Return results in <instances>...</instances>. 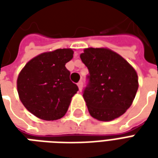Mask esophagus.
<instances>
[{
  "label": "esophagus",
  "instance_id": "1",
  "mask_svg": "<svg viewBox=\"0 0 158 158\" xmlns=\"http://www.w3.org/2000/svg\"><path fill=\"white\" fill-rule=\"evenodd\" d=\"M78 87H79V91H81V90H82V88H83V81L82 80H80V81L78 83Z\"/></svg>",
  "mask_w": 158,
  "mask_h": 158
}]
</instances>
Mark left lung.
I'll use <instances>...</instances> for the list:
<instances>
[{"label":"left lung","instance_id":"1","mask_svg":"<svg viewBox=\"0 0 158 158\" xmlns=\"http://www.w3.org/2000/svg\"><path fill=\"white\" fill-rule=\"evenodd\" d=\"M80 58L89 69V85L83 97L90 116L112 121L132 105L139 87L135 69L108 48L84 49Z\"/></svg>","mask_w":158,"mask_h":158}]
</instances>
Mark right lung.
I'll use <instances>...</instances> for the list:
<instances>
[{
  "label": "right lung",
  "mask_w": 158,
  "mask_h": 158,
  "mask_svg": "<svg viewBox=\"0 0 158 158\" xmlns=\"http://www.w3.org/2000/svg\"><path fill=\"white\" fill-rule=\"evenodd\" d=\"M73 57L70 48L43 52L20 71L17 79L19 99L33 115L46 121L65 115L79 89L69 79L70 72L65 67Z\"/></svg>",
  "instance_id": "obj_1"
}]
</instances>
